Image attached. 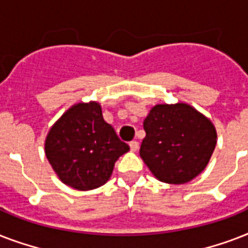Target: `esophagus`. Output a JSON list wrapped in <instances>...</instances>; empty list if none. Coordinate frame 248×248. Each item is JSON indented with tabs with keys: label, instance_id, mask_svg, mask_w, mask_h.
I'll list each match as a JSON object with an SVG mask.
<instances>
[{
	"label": "esophagus",
	"instance_id": "obj_1",
	"mask_svg": "<svg viewBox=\"0 0 248 248\" xmlns=\"http://www.w3.org/2000/svg\"><path fill=\"white\" fill-rule=\"evenodd\" d=\"M130 149H131V152L138 151V149H139V143H138V141H135V140H134V141H131V143H130Z\"/></svg>",
	"mask_w": 248,
	"mask_h": 248
}]
</instances>
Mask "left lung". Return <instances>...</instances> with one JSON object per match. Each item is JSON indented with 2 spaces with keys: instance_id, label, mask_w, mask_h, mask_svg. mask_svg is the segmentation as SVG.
I'll use <instances>...</instances> for the list:
<instances>
[{
  "instance_id": "8db88e82",
  "label": "left lung",
  "mask_w": 248,
  "mask_h": 248,
  "mask_svg": "<svg viewBox=\"0 0 248 248\" xmlns=\"http://www.w3.org/2000/svg\"><path fill=\"white\" fill-rule=\"evenodd\" d=\"M140 157L155 179L185 184L208 165L217 141L207 117L186 103L157 104L144 120Z\"/></svg>"
}]
</instances>
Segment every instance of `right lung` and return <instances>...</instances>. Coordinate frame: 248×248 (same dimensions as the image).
I'll list each match as a JSON object with an SVG mask.
<instances>
[{"instance_id":"1","label":"right lung","mask_w":248,"mask_h":248,"mask_svg":"<svg viewBox=\"0 0 248 248\" xmlns=\"http://www.w3.org/2000/svg\"><path fill=\"white\" fill-rule=\"evenodd\" d=\"M130 147L103 118L96 101L77 103L52 124L45 155L62 183L78 190L104 185Z\"/></svg>"}]
</instances>
